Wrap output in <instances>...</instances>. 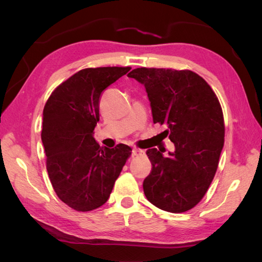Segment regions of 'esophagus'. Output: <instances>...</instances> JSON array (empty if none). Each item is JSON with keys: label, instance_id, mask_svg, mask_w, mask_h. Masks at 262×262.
Returning <instances> with one entry per match:
<instances>
[{"label": "esophagus", "instance_id": "34e87169", "mask_svg": "<svg viewBox=\"0 0 262 262\" xmlns=\"http://www.w3.org/2000/svg\"><path fill=\"white\" fill-rule=\"evenodd\" d=\"M132 154H133V157H138V155L144 154V151H143V149H141V148L134 147V148H133V151H132Z\"/></svg>", "mask_w": 262, "mask_h": 262}]
</instances>
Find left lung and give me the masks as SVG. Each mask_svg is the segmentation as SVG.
<instances>
[{
	"label": "left lung",
	"mask_w": 262,
	"mask_h": 262,
	"mask_svg": "<svg viewBox=\"0 0 262 262\" xmlns=\"http://www.w3.org/2000/svg\"><path fill=\"white\" fill-rule=\"evenodd\" d=\"M144 84L153 122L165 125L176 151H146L152 170L143 182L147 200L170 213L193 208L213 181L224 145V117L219 98L202 76L189 70H133Z\"/></svg>",
	"instance_id": "obj_1"
}]
</instances>
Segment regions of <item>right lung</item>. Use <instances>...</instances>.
Returning a JSON list of instances; mask_svg holds the SVG:
<instances>
[{
    "mask_svg": "<svg viewBox=\"0 0 262 262\" xmlns=\"http://www.w3.org/2000/svg\"><path fill=\"white\" fill-rule=\"evenodd\" d=\"M127 68L81 70L55 89L43 108L41 141L46 168L58 198L77 211L107 202L132 148H101L93 138L101 93L125 75Z\"/></svg>",
    "mask_w": 262,
    "mask_h": 262,
    "instance_id": "right-lung-1",
    "label": "right lung"
}]
</instances>
